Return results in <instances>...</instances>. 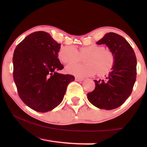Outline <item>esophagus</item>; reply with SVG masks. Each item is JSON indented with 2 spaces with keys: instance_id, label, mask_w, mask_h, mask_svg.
Here are the masks:
<instances>
[{
  "instance_id": "1",
  "label": "esophagus",
  "mask_w": 147,
  "mask_h": 147,
  "mask_svg": "<svg viewBox=\"0 0 147 147\" xmlns=\"http://www.w3.org/2000/svg\"><path fill=\"white\" fill-rule=\"evenodd\" d=\"M75 80H76V81H77V82H82V81H84V79H83V78H80L76 77Z\"/></svg>"
}]
</instances>
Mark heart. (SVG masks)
Masks as SVG:
<instances>
[{
    "mask_svg": "<svg viewBox=\"0 0 147 147\" xmlns=\"http://www.w3.org/2000/svg\"><path fill=\"white\" fill-rule=\"evenodd\" d=\"M58 57L65 64L77 63L81 61L82 57H85V64H72L66 67L68 73L79 78L89 77L96 72L98 76L106 75L111 71L115 62L110 50L98 45L84 46L78 51L73 45L63 46L58 52Z\"/></svg>",
    "mask_w": 147,
    "mask_h": 147,
    "instance_id": "obj_1",
    "label": "heart"
}]
</instances>
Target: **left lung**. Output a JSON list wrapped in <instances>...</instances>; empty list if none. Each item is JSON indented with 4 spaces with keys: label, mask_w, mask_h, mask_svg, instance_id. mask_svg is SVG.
<instances>
[{
    "label": "left lung",
    "mask_w": 147,
    "mask_h": 147,
    "mask_svg": "<svg viewBox=\"0 0 147 147\" xmlns=\"http://www.w3.org/2000/svg\"><path fill=\"white\" fill-rule=\"evenodd\" d=\"M96 43L106 44L113 53L115 62L105 80H94L95 89L88 94V100L100 109H115L132 93L136 77L135 53L123 37L114 33H106Z\"/></svg>",
    "instance_id": "1"
}]
</instances>
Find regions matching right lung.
Wrapping results in <instances>:
<instances>
[{
    "label": "right lung",
    "instance_id": "1",
    "mask_svg": "<svg viewBox=\"0 0 147 147\" xmlns=\"http://www.w3.org/2000/svg\"><path fill=\"white\" fill-rule=\"evenodd\" d=\"M61 44L49 33L37 31L27 36L14 51L13 78L18 94L26 105L46 112L62 102L74 76L57 73L63 68L58 59Z\"/></svg>",
    "mask_w": 147,
    "mask_h": 147
}]
</instances>
